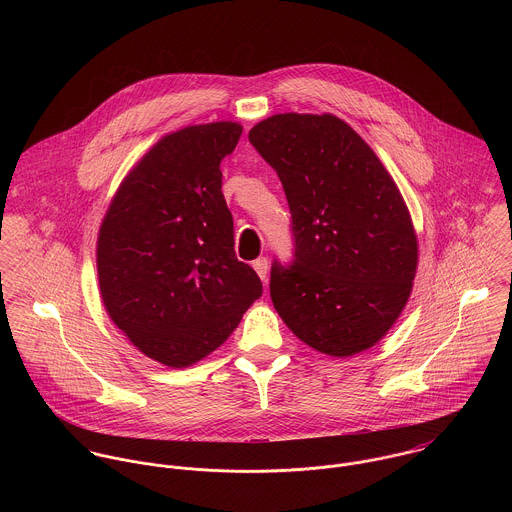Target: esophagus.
<instances>
[{"mask_svg":"<svg viewBox=\"0 0 512 512\" xmlns=\"http://www.w3.org/2000/svg\"><path fill=\"white\" fill-rule=\"evenodd\" d=\"M254 270H256V274L266 282V278H268V260L266 258H258V260H254Z\"/></svg>","mask_w":512,"mask_h":512,"instance_id":"1","label":"esophagus"}]
</instances>
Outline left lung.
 <instances>
[{"label":"left lung","instance_id":"1","mask_svg":"<svg viewBox=\"0 0 512 512\" xmlns=\"http://www.w3.org/2000/svg\"><path fill=\"white\" fill-rule=\"evenodd\" d=\"M250 144L276 169L292 213L293 266L274 262L270 295L311 349L353 357L374 347L412 293L418 238L372 147L333 114H276Z\"/></svg>","mask_w":512,"mask_h":512}]
</instances>
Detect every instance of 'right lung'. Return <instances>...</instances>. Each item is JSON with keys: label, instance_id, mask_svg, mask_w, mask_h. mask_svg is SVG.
I'll list each match as a JSON object with an SVG mask.
<instances>
[{"label": "right lung", "instance_id": "add662e5", "mask_svg": "<svg viewBox=\"0 0 512 512\" xmlns=\"http://www.w3.org/2000/svg\"><path fill=\"white\" fill-rule=\"evenodd\" d=\"M242 126L211 122L163 136L120 183L96 242L102 303L146 357L185 368L211 355L262 295L234 254L220 161Z\"/></svg>", "mask_w": 512, "mask_h": 512}]
</instances>
